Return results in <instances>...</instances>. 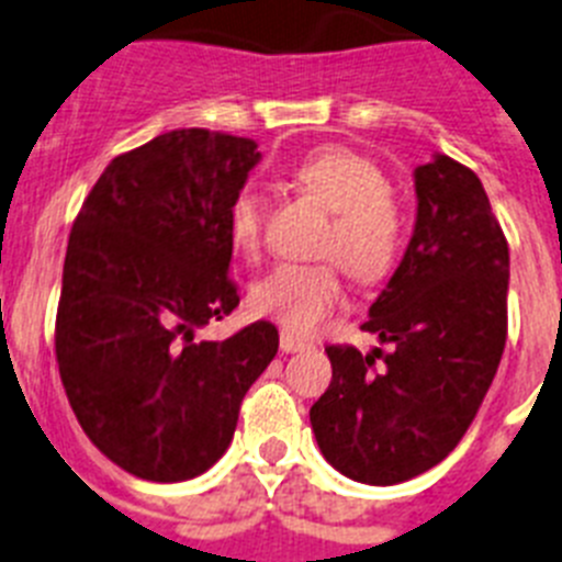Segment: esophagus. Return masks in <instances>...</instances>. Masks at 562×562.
Listing matches in <instances>:
<instances>
[{"label": "esophagus", "mask_w": 562, "mask_h": 562, "mask_svg": "<svg viewBox=\"0 0 562 562\" xmlns=\"http://www.w3.org/2000/svg\"><path fill=\"white\" fill-rule=\"evenodd\" d=\"M281 351H286V355H295V351H304L306 349V340H301V337L290 335V331H281Z\"/></svg>", "instance_id": "34e87169"}]
</instances>
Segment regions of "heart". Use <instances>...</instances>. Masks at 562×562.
Returning a JSON list of instances; mask_svg holds the SVG:
<instances>
[{
  "label": "heart",
  "mask_w": 562,
  "mask_h": 562,
  "mask_svg": "<svg viewBox=\"0 0 562 562\" xmlns=\"http://www.w3.org/2000/svg\"><path fill=\"white\" fill-rule=\"evenodd\" d=\"M292 180L335 213L321 256L337 258L366 284L394 270L405 247V216L380 162L349 146H321L292 168ZM227 227L238 252L258 256L265 207L252 188L236 191ZM340 301L342 281L335 265H281L250 290V310L295 335L315 331Z\"/></svg>",
  "instance_id": "obj_1"
}]
</instances>
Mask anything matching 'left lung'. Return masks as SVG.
<instances>
[{
    "label": "left lung",
    "instance_id": "left-lung-1",
    "mask_svg": "<svg viewBox=\"0 0 562 562\" xmlns=\"http://www.w3.org/2000/svg\"><path fill=\"white\" fill-rule=\"evenodd\" d=\"M414 188V236L362 324L394 351L329 346L331 382L310 411L324 459L371 486L411 481L453 453L506 342L509 247L484 186L434 154Z\"/></svg>",
    "mask_w": 562,
    "mask_h": 562
}]
</instances>
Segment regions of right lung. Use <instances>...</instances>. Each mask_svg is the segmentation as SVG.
Returning a JSON list of instances; mask_svg holds the SVG:
<instances>
[{"mask_svg": "<svg viewBox=\"0 0 562 562\" xmlns=\"http://www.w3.org/2000/svg\"><path fill=\"white\" fill-rule=\"evenodd\" d=\"M258 160L247 137L166 132L109 162L69 233L58 371L89 441L137 479L216 464L278 351L267 321L196 340L238 306L227 211Z\"/></svg>", "mask_w": 562, "mask_h": 562, "instance_id": "1", "label": "right lung"}]
</instances>
